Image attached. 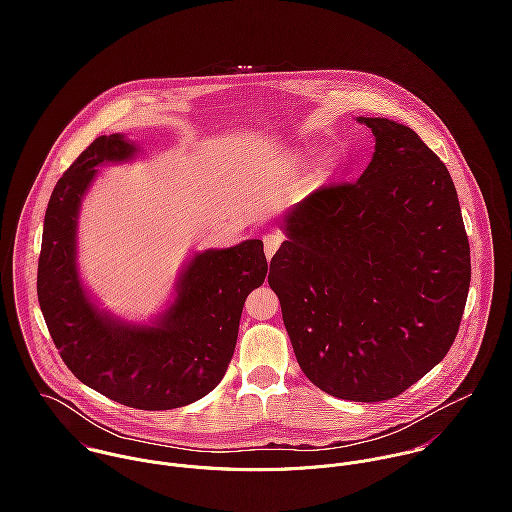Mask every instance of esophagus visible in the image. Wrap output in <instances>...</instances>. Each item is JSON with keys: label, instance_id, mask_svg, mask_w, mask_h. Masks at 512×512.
I'll return each instance as SVG.
<instances>
[{"label": "esophagus", "instance_id": "34e87169", "mask_svg": "<svg viewBox=\"0 0 512 512\" xmlns=\"http://www.w3.org/2000/svg\"><path fill=\"white\" fill-rule=\"evenodd\" d=\"M282 242H284V234L282 232H270V234L264 236V252H266L268 260L274 256V252L280 248Z\"/></svg>", "mask_w": 512, "mask_h": 512}]
</instances>
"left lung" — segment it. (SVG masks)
<instances>
[{
    "label": "left lung",
    "instance_id": "1",
    "mask_svg": "<svg viewBox=\"0 0 512 512\" xmlns=\"http://www.w3.org/2000/svg\"><path fill=\"white\" fill-rule=\"evenodd\" d=\"M374 155L359 181L331 183L286 219L270 262L295 359L323 392L396 398L447 355L471 256L447 167L408 126L359 118Z\"/></svg>",
    "mask_w": 512,
    "mask_h": 512
}]
</instances>
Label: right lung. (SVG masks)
<instances>
[{"mask_svg":"<svg viewBox=\"0 0 512 512\" xmlns=\"http://www.w3.org/2000/svg\"><path fill=\"white\" fill-rule=\"evenodd\" d=\"M134 151L120 134L100 136L57 181L45 213L37 295L53 343L80 382L130 408L171 410L217 388L236 347L246 295L264 284L268 262L262 240L207 250L191 260L157 325L102 315L76 274V215L94 167Z\"/></svg>","mask_w":512,"mask_h":512,"instance_id":"1","label":"right lung"}]
</instances>
